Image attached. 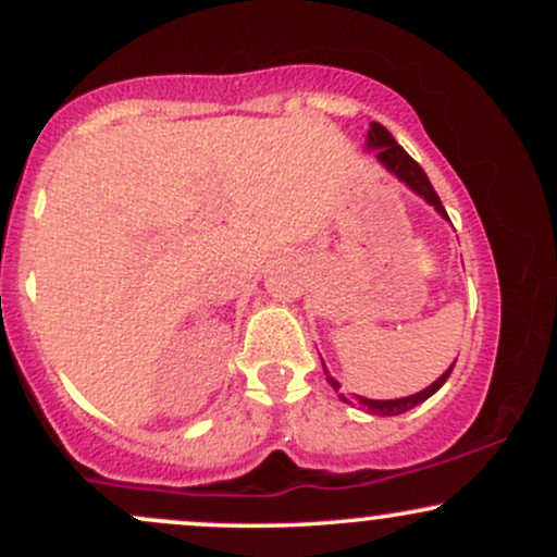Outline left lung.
<instances>
[{"instance_id": "left-lung-1", "label": "left lung", "mask_w": 557, "mask_h": 557, "mask_svg": "<svg viewBox=\"0 0 557 557\" xmlns=\"http://www.w3.org/2000/svg\"><path fill=\"white\" fill-rule=\"evenodd\" d=\"M367 149H376V162H380L382 168H385L387 172H393V175L398 177L400 183H406L408 188H411L413 194H419L421 198H424L426 203H432V207L437 209V212L443 214L445 220H450V216H447V212H445L443 201H440V196L434 194V188H432L430 177H426V172L419 168V162H413V159L408 157V151L403 149L398 140L389 136V131L385 125H380V123L369 125ZM322 367H324V363H322ZM453 367H456V361H453L450 369H445V372L440 374L430 387L421 389V393H417V395H406V398H395V400H372V398H361V395H356L354 403L359 408H363L367 413H374V417H398V413L411 411L413 406H419V403H424L426 398H430V395L437 393V389L447 382V376H450ZM324 374H327V382L332 385V389L337 393V389H341V382H337L335 376H330L327 369H324ZM341 398L345 403H350L343 393H341Z\"/></svg>"}]
</instances>
